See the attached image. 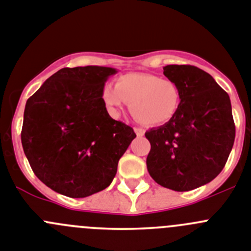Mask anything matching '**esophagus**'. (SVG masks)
Returning <instances> with one entry per match:
<instances>
[{"label":"esophagus","mask_w":251,"mask_h":251,"mask_svg":"<svg viewBox=\"0 0 251 251\" xmlns=\"http://www.w3.org/2000/svg\"><path fill=\"white\" fill-rule=\"evenodd\" d=\"M134 131H135V134H136L139 137H141V136H144V135H145V130H144V128H141V127H135Z\"/></svg>","instance_id":"esophagus-1"}]
</instances>
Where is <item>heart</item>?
<instances>
[{"mask_svg": "<svg viewBox=\"0 0 251 251\" xmlns=\"http://www.w3.org/2000/svg\"><path fill=\"white\" fill-rule=\"evenodd\" d=\"M101 99L111 116H119L124 102L130 103L132 116L149 126L173 120L180 106L176 83L152 74L130 72L115 81V89L105 86Z\"/></svg>", "mask_w": 251, "mask_h": 251, "instance_id": "1", "label": "heart"}]
</instances>
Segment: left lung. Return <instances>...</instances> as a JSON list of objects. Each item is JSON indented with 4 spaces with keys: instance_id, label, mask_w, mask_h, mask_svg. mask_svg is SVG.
<instances>
[{
    "instance_id": "8db88e82",
    "label": "left lung",
    "mask_w": 251,
    "mask_h": 251,
    "mask_svg": "<svg viewBox=\"0 0 251 251\" xmlns=\"http://www.w3.org/2000/svg\"><path fill=\"white\" fill-rule=\"evenodd\" d=\"M164 75L180 91L173 120L146 131L151 150L148 171L159 185L189 191L224 169L235 140L229 95L213 76L190 65H168Z\"/></svg>"
}]
</instances>
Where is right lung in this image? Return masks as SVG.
<instances>
[{
    "label": "right lung",
    "mask_w": 251,
    "mask_h": 251,
    "mask_svg": "<svg viewBox=\"0 0 251 251\" xmlns=\"http://www.w3.org/2000/svg\"><path fill=\"white\" fill-rule=\"evenodd\" d=\"M116 69L65 67L26 102L21 141L33 173L70 198H86L111 184L117 164L136 137L114 120L101 99Z\"/></svg>",
    "instance_id": "right-lung-1"
}]
</instances>
